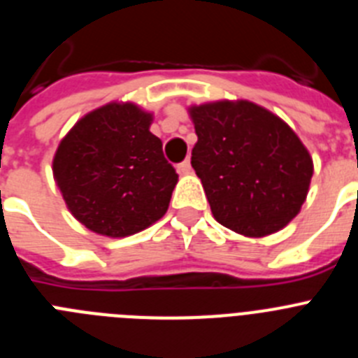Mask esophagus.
I'll use <instances>...</instances> for the list:
<instances>
[{"instance_id":"34e87169","label":"esophagus","mask_w":358,"mask_h":358,"mask_svg":"<svg viewBox=\"0 0 358 358\" xmlns=\"http://www.w3.org/2000/svg\"><path fill=\"white\" fill-rule=\"evenodd\" d=\"M177 172H179V173H189V172H192V163H189V159H185L182 163L177 164Z\"/></svg>"}]
</instances>
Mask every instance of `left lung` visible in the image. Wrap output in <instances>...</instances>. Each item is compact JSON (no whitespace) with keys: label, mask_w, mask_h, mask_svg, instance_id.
Returning a JSON list of instances; mask_svg holds the SVG:
<instances>
[{"label":"left lung","mask_w":358,"mask_h":358,"mask_svg":"<svg viewBox=\"0 0 358 358\" xmlns=\"http://www.w3.org/2000/svg\"><path fill=\"white\" fill-rule=\"evenodd\" d=\"M192 166L218 224L243 236L273 235L299 213L314 163L280 116L248 100L192 106Z\"/></svg>","instance_id":"8db88e82"}]
</instances>
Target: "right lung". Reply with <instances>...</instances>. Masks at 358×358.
<instances>
[{
	"label": "right lung",
	"instance_id": "1",
	"mask_svg": "<svg viewBox=\"0 0 358 358\" xmlns=\"http://www.w3.org/2000/svg\"><path fill=\"white\" fill-rule=\"evenodd\" d=\"M152 113L110 102L78 120L53 157V179L71 215L87 229L123 238L169 210L177 173L150 132Z\"/></svg>",
	"mask_w": 358,
	"mask_h": 358
}]
</instances>
